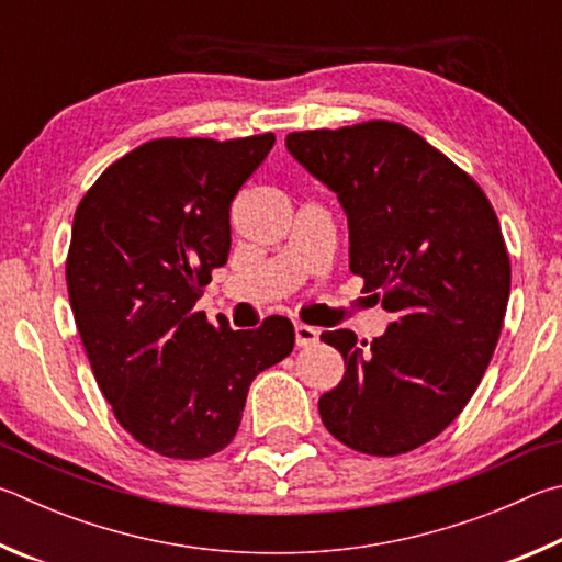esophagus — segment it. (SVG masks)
<instances>
[{
  "instance_id": "34e87169",
  "label": "esophagus",
  "mask_w": 562,
  "mask_h": 562,
  "mask_svg": "<svg viewBox=\"0 0 562 562\" xmlns=\"http://www.w3.org/2000/svg\"><path fill=\"white\" fill-rule=\"evenodd\" d=\"M293 333H296V346H299V348L316 346L318 336H321L318 328L306 326V323H296V326H293Z\"/></svg>"
}]
</instances>
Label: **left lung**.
<instances>
[{
  "mask_svg": "<svg viewBox=\"0 0 562 562\" xmlns=\"http://www.w3.org/2000/svg\"><path fill=\"white\" fill-rule=\"evenodd\" d=\"M306 170L338 194L350 271L395 321L362 342L326 330L346 375L318 400L342 445L397 457L441 435L494 356L510 291L496 212L471 177L415 131L370 121L286 135Z\"/></svg>",
  "mask_w": 562,
  "mask_h": 562,
  "instance_id": "8db88e82",
  "label": "left lung"
}]
</instances>
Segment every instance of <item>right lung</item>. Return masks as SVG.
<instances>
[{"label":"right lung","mask_w":562,"mask_h":562,"mask_svg":"<svg viewBox=\"0 0 562 562\" xmlns=\"http://www.w3.org/2000/svg\"><path fill=\"white\" fill-rule=\"evenodd\" d=\"M273 133L162 137L123 155L78 204L68 301L98 387L143 447L204 459L239 429L254 378L293 350L289 318L256 330L196 311L232 246L229 206Z\"/></svg>","instance_id":"add662e5"}]
</instances>
